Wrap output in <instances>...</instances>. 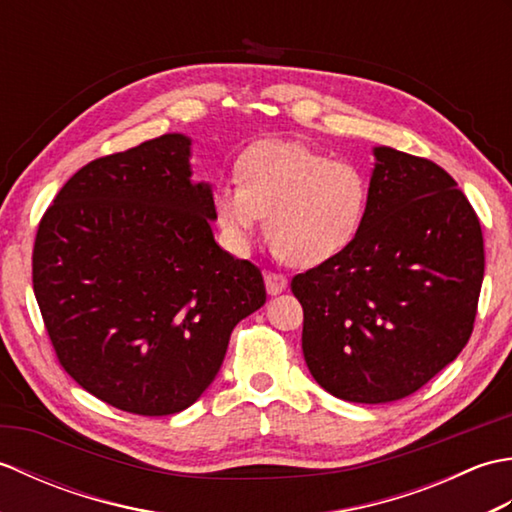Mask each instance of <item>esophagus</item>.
<instances>
[{
  "mask_svg": "<svg viewBox=\"0 0 512 512\" xmlns=\"http://www.w3.org/2000/svg\"><path fill=\"white\" fill-rule=\"evenodd\" d=\"M264 281H266V290L268 295H281L288 288V279L284 275L277 273H264Z\"/></svg>",
  "mask_w": 512,
  "mask_h": 512,
  "instance_id": "obj_1",
  "label": "esophagus"
}]
</instances>
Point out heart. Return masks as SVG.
Returning a JSON list of instances; mask_svg holds the SVG:
<instances>
[{
	"mask_svg": "<svg viewBox=\"0 0 512 512\" xmlns=\"http://www.w3.org/2000/svg\"><path fill=\"white\" fill-rule=\"evenodd\" d=\"M237 178L215 184L213 211L226 244L246 250L264 222L292 266H319L354 244L369 206V182L354 162L297 143H257L237 160Z\"/></svg>",
	"mask_w": 512,
	"mask_h": 512,
	"instance_id": "b5f03b06",
	"label": "heart"
}]
</instances>
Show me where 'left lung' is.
<instances>
[{
    "instance_id": "1",
    "label": "left lung",
    "mask_w": 512,
    "mask_h": 512,
    "mask_svg": "<svg viewBox=\"0 0 512 512\" xmlns=\"http://www.w3.org/2000/svg\"><path fill=\"white\" fill-rule=\"evenodd\" d=\"M372 151L361 233L290 288L314 380L341 400L380 405L427 385L469 341L484 239L471 202L436 162Z\"/></svg>"
}]
</instances>
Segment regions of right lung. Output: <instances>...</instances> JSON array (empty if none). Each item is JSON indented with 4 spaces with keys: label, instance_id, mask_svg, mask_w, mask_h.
<instances>
[{
    "label": "right lung",
    "instance_id": "1",
    "mask_svg": "<svg viewBox=\"0 0 512 512\" xmlns=\"http://www.w3.org/2000/svg\"><path fill=\"white\" fill-rule=\"evenodd\" d=\"M191 138L165 134L79 169L41 217L32 288L54 352L92 396L138 416L191 407L235 325L266 303L255 264L215 242Z\"/></svg>",
    "mask_w": 512,
    "mask_h": 512
}]
</instances>
